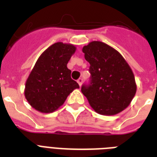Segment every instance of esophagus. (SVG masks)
Masks as SVG:
<instances>
[{
	"instance_id": "1",
	"label": "esophagus",
	"mask_w": 157,
	"mask_h": 157,
	"mask_svg": "<svg viewBox=\"0 0 157 157\" xmlns=\"http://www.w3.org/2000/svg\"><path fill=\"white\" fill-rule=\"evenodd\" d=\"M82 82H83V79H82V78H79L78 80H77V83L79 84V86H80L82 85Z\"/></svg>"
}]
</instances>
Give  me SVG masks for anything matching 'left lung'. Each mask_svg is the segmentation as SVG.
Returning <instances> with one entry per match:
<instances>
[{
  "instance_id": "8db88e82",
  "label": "left lung",
  "mask_w": 157,
  "mask_h": 157,
  "mask_svg": "<svg viewBox=\"0 0 157 157\" xmlns=\"http://www.w3.org/2000/svg\"><path fill=\"white\" fill-rule=\"evenodd\" d=\"M85 59L90 64V83L81 86L91 107L97 113L112 116L122 112L136 93L130 67L117 50L101 41L84 46Z\"/></svg>"
}]
</instances>
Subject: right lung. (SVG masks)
Returning a JSON list of instances; mask_svg holds the SVG:
<instances>
[{"label":"right lung","mask_w":157,"mask_h":157,"mask_svg":"<svg viewBox=\"0 0 157 157\" xmlns=\"http://www.w3.org/2000/svg\"><path fill=\"white\" fill-rule=\"evenodd\" d=\"M75 51L73 45L57 42L39 57L24 90L26 99L33 108L43 113L54 112L75 89L79 88L67 67Z\"/></svg>","instance_id":"1"}]
</instances>
